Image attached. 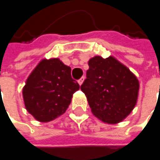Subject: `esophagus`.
I'll use <instances>...</instances> for the list:
<instances>
[{
	"label": "esophagus",
	"instance_id": "1",
	"mask_svg": "<svg viewBox=\"0 0 160 160\" xmlns=\"http://www.w3.org/2000/svg\"><path fill=\"white\" fill-rule=\"evenodd\" d=\"M83 81H84V77L81 78H79V79H78V84H79V85H82V84L83 83Z\"/></svg>",
	"mask_w": 160,
	"mask_h": 160
}]
</instances>
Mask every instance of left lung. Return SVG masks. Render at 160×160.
I'll use <instances>...</instances> for the list:
<instances>
[{
	"instance_id": "obj_1",
	"label": "left lung",
	"mask_w": 160,
	"mask_h": 160,
	"mask_svg": "<svg viewBox=\"0 0 160 160\" xmlns=\"http://www.w3.org/2000/svg\"><path fill=\"white\" fill-rule=\"evenodd\" d=\"M86 79L81 86L95 117L105 123L122 121L135 108L139 82L114 57L96 56L88 62Z\"/></svg>"
}]
</instances>
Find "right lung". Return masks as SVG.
Wrapping results in <instances>:
<instances>
[{"mask_svg": "<svg viewBox=\"0 0 160 160\" xmlns=\"http://www.w3.org/2000/svg\"><path fill=\"white\" fill-rule=\"evenodd\" d=\"M79 89L71 68L59 59H43L26 79L22 97L26 110L38 121L48 122L68 108L73 94Z\"/></svg>", "mask_w": 160, "mask_h": 160, "instance_id": "1", "label": "right lung"}]
</instances>
